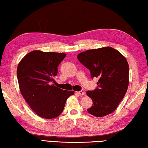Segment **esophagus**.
<instances>
[{
    "label": "esophagus",
    "instance_id": "34e87169",
    "mask_svg": "<svg viewBox=\"0 0 148 148\" xmlns=\"http://www.w3.org/2000/svg\"><path fill=\"white\" fill-rule=\"evenodd\" d=\"M77 93L79 95H81V96L84 95H85V90H82L79 91V92H77Z\"/></svg>",
    "mask_w": 148,
    "mask_h": 148
}]
</instances>
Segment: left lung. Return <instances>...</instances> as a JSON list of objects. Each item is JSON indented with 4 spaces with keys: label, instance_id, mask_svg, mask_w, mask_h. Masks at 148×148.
I'll return each mask as SVG.
<instances>
[{
    "label": "left lung",
    "instance_id": "1",
    "mask_svg": "<svg viewBox=\"0 0 148 148\" xmlns=\"http://www.w3.org/2000/svg\"><path fill=\"white\" fill-rule=\"evenodd\" d=\"M77 60L90 70L92 78L97 77L98 88L88 90L87 95L93 104L88 113L102 117L117 108L127 92L129 85V65L119 51L109 47L88 50L79 53Z\"/></svg>",
    "mask_w": 148,
    "mask_h": 148
}]
</instances>
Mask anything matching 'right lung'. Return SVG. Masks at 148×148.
I'll return each instance as SVG.
<instances>
[{
    "mask_svg": "<svg viewBox=\"0 0 148 148\" xmlns=\"http://www.w3.org/2000/svg\"><path fill=\"white\" fill-rule=\"evenodd\" d=\"M66 53L34 50L18 63L17 76L21 95L31 109L42 118L52 119L63 112L66 101L73 95L54 86L58 66Z\"/></svg>",
    "mask_w": 148,
    "mask_h": 148,
    "instance_id": "1",
    "label": "right lung"
}]
</instances>
